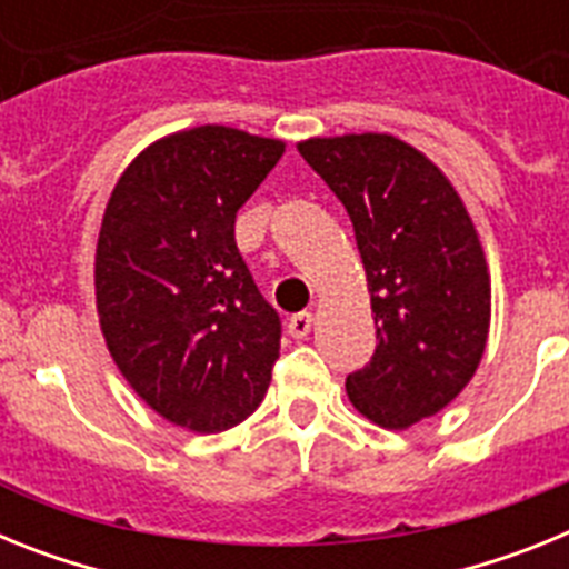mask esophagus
<instances>
[{
	"label": "esophagus",
	"instance_id": "1",
	"mask_svg": "<svg viewBox=\"0 0 569 569\" xmlns=\"http://www.w3.org/2000/svg\"><path fill=\"white\" fill-rule=\"evenodd\" d=\"M310 328H313V313H308V310H301V313L290 316L288 333L293 336V339H305V336L310 333Z\"/></svg>",
	"mask_w": 569,
	"mask_h": 569
}]
</instances>
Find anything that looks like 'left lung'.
I'll use <instances>...</instances> for the list:
<instances>
[{
  "label": "left lung",
  "mask_w": 569,
  "mask_h": 569,
  "mask_svg": "<svg viewBox=\"0 0 569 569\" xmlns=\"http://www.w3.org/2000/svg\"><path fill=\"white\" fill-rule=\"evenodd\" d=\"M356 230L376 313V353L347 376L361 416L405 430L445 410L472 379L490 333V273L461 196L390 133L299 142Z\"/></svg>",
  "instance_id": "8db88e82"
}]
</instances>
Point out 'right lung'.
Here are the masks:
<instances>
[{
	"label": "right lung",
	"mask_w": 569,
	"mask_h": 569,
	"mask_svg": "<svg viewBox=\"0 0 569 569\" xmlns=\"http://www.w3.org/2000/svg\"><path fill=\"white\" fill-rule=\"evenodd\" d=\"M284 142L224 124L170 133L128 164L97 241L102 336L170 425L222 433L268 393L281 321L236 248V213Z\"/></svg>",
	"instance_id": "obj_1"
}]
</instances>
